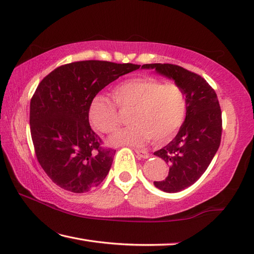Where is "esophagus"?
<instances>
[{"label": "esophagus", "instance_id": "esophagus-1", "mask_svg": "<svg viewBox=\"0 0 254 254\" xmlns=\"http://www.w3.org/2000/svg\"><path fill=\"white\" fill-rule=\"evenodd\" d=\"M135 152H136V155L139 157V158H143V159H147L149 158L151 155L149 154V152H147L145 150H139V149H135Z\"/></svg>", "mask_w": 254, "mask_h": 254}]
</instances>
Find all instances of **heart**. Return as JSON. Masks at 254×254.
Returning a JSON list of instances; mask_svg holds the SVG:
<instances>
[{
	"label": "heart",
	"mask_w": 254,
	"mask_h": 254,
	"mask_svg": "<svg viewBox=\"0 0 254 254\" xmlns=\"http://www.w3.org/2000/svg\"><path fill=\"white\" fill-rule=\"evenodd\" d=\"M113 97L122 110H132L134 126L118 132L111 144L160 146L172 140L185 121L187 102L184 91L174 82L161 83L149 75L128 79L113 90ZM88 121L99 133L110 134L119 127L121 117L116 106L103 95H96L88 106Z\"/></svg>",
	"instance_id": "b5f03b06"
}]
</instances>
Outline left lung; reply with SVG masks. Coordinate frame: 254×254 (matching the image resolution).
Listing matches in <instances>:
<instances>
[{
  "instance_id": "1",
  "label": "left lung",
  "mask_w": 254,
  "mask_h": 254,
  "mask_svg": "<svg viewBox=\"0 0 254 254\" xmlns=\"http://www.w3.org/2000/svg\"><path fill=\"white\" fill-rule=\"evenodd\" d=\"M143 69H156L174 80L184 91L187 102L185 121L176 136L155 151L167 162V178L154 182L159 190L178 192L196 183L216 154L222 136V111L215 91L199 74L172 64H146Z\"/></svg>"
}]
</instances>
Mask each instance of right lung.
Here are the masks:
<instances>
[{
	"instance_id": "obj_1",
	"label": "right lung",
	"mask_w": 254,
	"mask_h": 254,
	"mask_svg": "<svg viewBox=\"0 0 254 254\" xmlns=\"http://www.w3.org/2000/svg\"><path fill=\"white\" fill-rule=\"evenodd\" d=\"M134 64L83 61L63 64L40 82L30 102V131L40 166L56 185L86 192L107 176L116 150L88 122L91 100Z\"/></svg>"
}]
</instances>
